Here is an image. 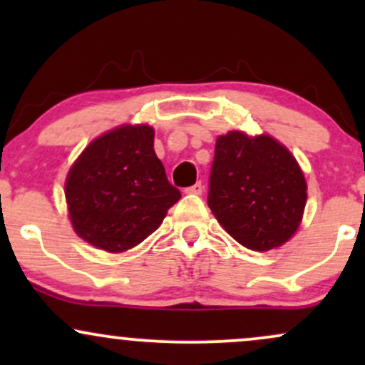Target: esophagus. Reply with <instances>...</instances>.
Returning <instances> with one entry per match:
<instances>
[{
    "instance_id": "1",
    "label": "esophagus",
    "mask_w": 365,
    "mask_h": 365,
    "mask_svg": "<svg viewBox=\"0 0 365 365\" xmlns=\"http://www.w3.org/2000/svg\"><path fill=\"white\" fill-rule=\"evenodd\" d=\"M202 188H204L202 183L197 182L195 185L185 188V192H187V194H192V195H200V194H202Z\"/></svg>"
}]
</instances>
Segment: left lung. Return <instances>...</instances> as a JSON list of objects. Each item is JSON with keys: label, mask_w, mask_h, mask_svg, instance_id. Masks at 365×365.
<instances>
[{"label": "left lung", "mask_w": 365, "mask_h": 365, "mask_svg": "<svg viewBox=\"0 0 365 365\" xmlns=\"http://www.w3.org/2000/svg\"><path fill=\"white\" fill-rule=\"evenodd\" d=\"M307 202L297 159L271 135H220L209 177L207 206L247 249L264 252L293 237Z\"/></svg>", "instance_id": "obj_1"}]
</instances>
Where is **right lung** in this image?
<instances>
[{"instance_id": "obj_1", "label": "right lung", "mask_w": 365, "mask_h": 365, "mask_svg": "<svg viewBox=\"0 0 365 365\" xmlns=\"http://www.w3.org/2000/svg\"><path fill=\"white\" fill-rule=\"evenodd\" d=\"M65 197L78 237L125 252L156 232L182 197L154 153L149 125H123L94 139L66 175Z\"/></svg>"}]
</instances>
